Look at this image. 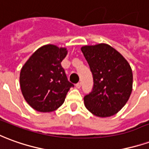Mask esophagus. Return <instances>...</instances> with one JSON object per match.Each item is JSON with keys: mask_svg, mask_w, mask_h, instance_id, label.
<instances>
[{"mask_svg": "<svg viewBox=\"0 0 149 149\" xmlns=\"http://www.w3.org/2000/svg\"><path fill=\"white\" fill-rule=\"evenodd\" d=\"M81 86V82H78L77 84H76V87H77V89H80Z\"/></svg>", "mask_w": 149, "mask_h": 149, "instance_id": "esophagus-1", "label": "esophagus"}]
</instances>
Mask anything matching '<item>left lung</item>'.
<instances>
[{"mask_svg":"<svg viewBox=\"0 0 149 149\" xmlns=\"http://www.w3.org/2000/svg\"><path fill=\"white\" fill-rule=\"evenodd\" d=\"M81 49L93 77L92 92L84 97L86 109L100 118L117 114L132 91L130 64L118 51L107 43L83 46Z\"/></svg>","mask_w":149,"mask_h":149,"instance_id":"left-lung-1","label":"left lung"}]
</instances>
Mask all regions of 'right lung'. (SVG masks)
<instances>
[{
  "mask_svg": "<svg viewBox=\"0 0 149 149\" xmlns=\"http://www.w3.org/2000/svg\"><path fill=\"white\" fill-rule=\"evenodd\" d=\"M68 50L47 44L39 47L25 63L20 72L24 98L34 110L52 112L64 103L71 87L61 62Z\"/></svg>",
  "mask_w": 149,
  "mask_h": 149,
  "instance_id": "1",
  "label": "right lung"
}]
</instances>
